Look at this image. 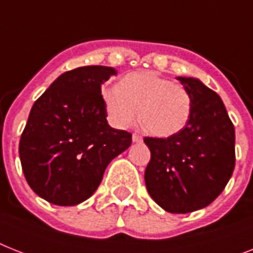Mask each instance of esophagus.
Segmentation results:
<instances>
[{"label":"esophagus","instance_id":"obj_1","mask_svg":"<svg viewBox=\"0 0 253 253\" xmlns=\"http://www.w3.org/2000/svg\"><path fill=\"white\" fill-rule=\"evenodd\" d=\"M143 139H142V136H140V135L139 134H134L132 135V142L134 143H140L142 142Z\"/></svg>","mask_w":253,"mask_h":253}]
</instances>
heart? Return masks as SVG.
Segmentation results:
<instances>
[{"instance_id": "heart-1", "label": "heart", "mask_w": 253, "mask_h": 253, "mask_svg": "<svg viewBox=\"0 0 253 253\" xmlns=\"http://www.w3.org/2000/svg\"><path fill=\"white\" fill-rule=\"evenodd\" d=\"M110 122L126 128L138 119L151 135L169 138L184 130L192 115V97L154 71H138L123 77L121 85L101 90Z\"/></svg>"}]
</instances>
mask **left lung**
Wrapping results in <instances>:
<instances>
[{
  "label": "left lung",
  "mask_w": 253,
  "mask_h": 253,
  "mask_svg": "<svg viewBox=\"0 0 253 253\" xmlns=\"http://www.w3.org/2000/svg\"><path fill=\"white\" fill-rule=\"evenodd\" d=\"M192 97L184 130L167 139L144 138L151 151L144 180L166 211L192 212L210 205L235 167V128L219 95L196 77H177Z\"/></svg>",
  "instance_id": "1"
}]
</instances>
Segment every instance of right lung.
<instances>
[{
	"instance_id": "obj_1",
	"label": "right lung",
	"mask_w": 253,
	"mask_h": 253,
	"mask_svg": "<svg viewBox=\"0 0 253 253\" xmlns=\"http://www.w3.org/2000/svg\"><path fill=\"white\" fill-rule=\"evenodd\" d=\"M117 69L86 65L64 72L35 101L19 142L30 188L57 206H75L97 190L131 134L107 123L101 86Z\"/></svg>"
}]
</instances>
